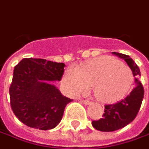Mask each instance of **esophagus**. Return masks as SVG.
Instances as JSON below:
<instances>
[{
    "label": "esophagus",
    "mask_w": 149,
    "mask_h": 149,
    "mask_svg": "<svg viewBox=\"0 0 149 149\" xmlns=\"http://www.w3.org/2000/svg\"><path fill=\"white\" fill-rule=\"evenodd\" d=\"M81 102L83 103V104H84V105H88L90 102L88 101V100H81Z\"/></svg>",
    "instance_id": "1"
}]
</instances>
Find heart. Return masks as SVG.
<instances>
[{
	"mask_svg": "<svg viewBox=\"0 0 149 149\" xmlns=\"http://www.w3.org/2000/svg\"><path fill=\"white\" fill-rule=\"evenodd\" d=\"M134 82L131 69L111 56H101L69 66L62 77V85L68 95L85 94L92 86L95 98L104 103L122 99Z\"/></svg>",
	"mask_w": 149,
	"mask_h": 149,
	"instance_id": "heart-1",
	"label": "heart"
}]
</instances>
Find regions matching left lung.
I'll return each mask as SVG.
<instances>
[{"instance_id":"obj_1","label":"left lung","mask_w":149,"mask_h":149,"mask_svg":"<svg viewBox=\"0 0 149 149\" xmlns=\"http://www.w3.org/2000/svg\"><path fill=\"white\" fill-rule=\"evenodd\" d=\"M113 54L124 59L131 69L135 78V87L128 95L115 104L106 105L101 119L92 121L93 127L100 131L110 132L126 126L131 123L139 112L144 96V89L139 81L141 76L140 69L134 61L126 54L113 52Z\"/></svg>"}]
</instances>
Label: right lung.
Segmentation results:
<instances>
[{"label":"right lung","mask_w":149,"mask_h":149,"mask_svg":"<svg viewBox=\"0 0 149 149\" xmlns=\"http://www.w3.org/2000/svg\"><path fill=\"white\" fill-rule=\"evenodd\" d=\"M65 66L64 63L25 58L14 67L9 88L10 103L23 124L42 130L59 125L65 106L72 101L52 84L61 81Z\"/></svg>","instance_id":"right-lung-1"}]
</instances>
